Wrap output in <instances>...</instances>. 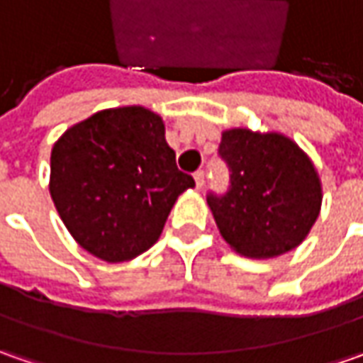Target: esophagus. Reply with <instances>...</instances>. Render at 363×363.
Segmentation results:
<instances>
[{
	"label": "esophagus",
	"mask_w": 363,
	"mask_h": 363,
	"mask_svg": "<svg viewBox=\"0 0 363 363\" xmlns=\"http://www.w3.org/2000/svg\"><path fill=\"white\" fill-rule=\"evenodd\" d=\"M194 179H196V186L202 189L203 184H206V174L200 169V172H196V174H194Z\"/></svg>",
	"instance_id": "34e87169"
}]
</instances>
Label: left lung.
Segmentation results:
<instances>
[{
	"label": "left lung",
	"instance_id": "left-lung-1",
	"mask_svg": "<svg viewBox=\"0 0 363 363\" xmlns=\"http://www.w3.org/2000/svg\"><path fill=\"white\" fill-rule=\"evenodd\" d=\"M230 188L208 206L238 255L274 258L297 248L321 210V179L307 153L281 133L228 129L218 149Z\"/></svg>",
	"mask_w": 363,
	"mask_h": 363
}]
</instances>
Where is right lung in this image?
Listing matches in <instances>:
<instances>
[{"label": "right lung", "instance_id": "obj_1", "mask_svg": "<svg viewBox=\"0 0 363 363\" xmlns=\"http://www.w3.org/2000/svg\"><path fill=\"white\" fill-rule=\"evenodd\" d=\"M194 177L177 169L160 115L145 106L99 111L52 147L50 196L86 252L125 262L157 242Z\"/></svg>", "mask_w": 363, "mask_h": 363}]
</instances>
